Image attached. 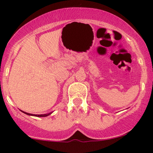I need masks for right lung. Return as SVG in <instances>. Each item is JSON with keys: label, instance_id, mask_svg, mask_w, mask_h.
<instances>
[{"label": "right lung", "instance_id": "1", "mask_svg": "<svg viewBox=\"0 0 153 153\" xmlns=\"http://www.w3.org/2000/svg\"><path fill=\"white\" fill-rule=\"evenodd\" d=\"M23 112H24V114H27V115L34 116V117H47V116H49L51 114V113L47 114H28V113H26V112H24V111H23Z\"/></svg>", "mask_w": 153, "mask_h": 153}]
</instances>
